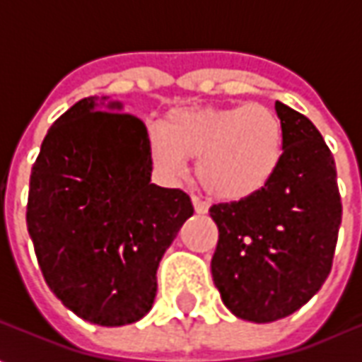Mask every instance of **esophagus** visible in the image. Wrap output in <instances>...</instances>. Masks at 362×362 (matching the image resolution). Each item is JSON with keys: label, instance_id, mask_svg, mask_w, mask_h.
Instances as JSON below:
<instances>
[{"label": "esophagus", "instance_id": "1", "mask_svg": "<svg viewBox=\"0 0 362 362\" xmlns=\"http://www.w3.org/2000/svg\"><path fill=\"white\" fill-rule=\"evenodd\" d=\"M192 204H194V209H196V213H199V215L207 213V204H205L202 197L192 196Z\"/></svg>", "mask_w": 362, "mask_h": 362}]
</instances>
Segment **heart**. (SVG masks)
Here are the masks:
<instances>
[{"instance_id":"heart-1","label":"heart","mask_w":362,"mask_h":362,"mask_svg":"<svg viewBox=\"0 0 362 362\" xmlns=\"http://www.w3.org/2000/svg\"><path fill=\"white\" fill-rule=\"evenodd\" d=\"M147 147L165 178L182 176L188 158H197V180L205 192L223 202H240L273 180L285 129L266 104L186 106L168 112L163 126L151 127Z\"/></svg>"}]
</instances>
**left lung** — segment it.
Segmentation results:
<instances>
[{
    "mask_svg": "<svg viewBox=\"0 0 362 362\" xmlns=\"http://www.w3.org/2000/svg\"><path fill=\"white\" fill-rule=\"evenodd\" d=\"M285 129L283 158L256 196L209 209L219 228L211 275L235 316L256 324L287 318L329 275L341 197L332 151L316 126L275 103Z\"/></svg>",
    "mask_w": 362,
    "mask_h": 362,
    "instance_id": "obj_1",
    "label": "left lung"
}]
</instances>
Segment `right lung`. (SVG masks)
Segmentation results:
<instances>
[{"mask_svg":"<svg viewBox=\"0 0 362 362\" xmlns=\"http://www.w3.org/2000/svg\"><path fill=\"white\" fill-rule=\"evenodd\" d=\"M96 96L64 112L30 173L28 235L52 293L90 324L141 320L157 295V267L194 205L151 184L147 127Z\"/></svg>","mask_w":362,"mask_h":362,"instance_id":"obj_1","label":"right lung"}]
</instances>
